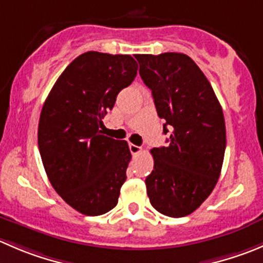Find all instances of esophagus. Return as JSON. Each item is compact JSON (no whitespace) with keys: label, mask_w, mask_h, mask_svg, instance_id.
Segmentation results:
<instances>
[{"label":"esophagus","mask_w":263,"mask_h":263,"mask_svg":"<svg viewBox=\"0 0 263 263\" xmlns=\"http://www.w3.org/2000/svg\"><path fill=\"white\" fill-rule=\"evenodd\" d=\"M141 147L140 146H137V145H135V144H129V152H131V154L132 155H137V154H140V153H141Z\"/></svg>","instance_id":"obj_1"}]
</instances>
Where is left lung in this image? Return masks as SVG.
Returning <instances> with one entry per match:
<instances>
[{"label": "left lung", "instance_id": "obj_1", "mask_svg": "<svg viewBox=\"0 0 263 263\" xmlns=\"http://www.w3.org/2000/svg\"><path fill=\"white\" fill-rule=\"evenodd\" d=\"M152 90L167 146L154 147V170L145 180L153 207L183 217L207 199L217 183L226 149L222 108L210 81L185 53L136 55Z\"/></svg>", "mask_w": 263, "mask_h": 263}]
</instances>
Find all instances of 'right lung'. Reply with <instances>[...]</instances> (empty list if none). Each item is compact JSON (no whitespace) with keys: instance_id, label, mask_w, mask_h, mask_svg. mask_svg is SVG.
Returning a JSON list of instances; mask_svg holds the SVG:
<instances>
[{"instance_id":"1","label":"right lung","mask_w":263,"mask_h":263,"mask_svg":"<svg viewBox=\"0 0 263 263\" xmlns=\"http://www.w3.org/2000/svg\"><path fill=\"white\" fill-rule=\"evenodd\" d=\"M131 55L88 51L65 68L42 106L38 147L47 177L65 203L100 216L118 203L131 152L101 134L119 91L137 74Z\"/></svg>"}]
</instances>
